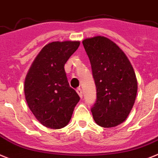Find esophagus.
Returning <instances> with one entry per match:
<instances>
[{
    "label": "esophagus",
    "mask_w": 158,
    "mask_h": 158,
    "mask_svg": "<svg viewBox=\"0 0 158 158\" xmlns=\"http://www.w3.org/2000/svg\"><path fill=\"white\" fill-rule=\"evenodd\" d=\"M77 93L78 94V95L80 96V98H82L83 94H82V89H81V88L77 89Z\"/></svg>",
    "instance_id": "34e87169"
}]
</instances>
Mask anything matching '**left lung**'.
<instances>
[{
	"label": "left lung",
	"mask_w": 158,
	"mask_h": 158,
	"mask_svg": "<svg viewBox=\"0 0 158 158\" xmlns=\"http://www.w3.org/2000/svg\"><path fill=\"white\" fill-rule=\"evenodd\" d=\"M97 88L91 108L96 123L105 128L121 124L131 111L137 92L135 73L129 59L110 39L94 37L82 41Z\"/></svg>",
	"instance_id": "obj_1"
}]
</instances>
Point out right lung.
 <instances>
[{"mask_svg":"<svg viewBox=\"0 0 158 158\" xmlns=\"http://www.w3.org/2000/svg\"><path fill=\"white\" fill-rule=\"evenodd\" d=\"M79 45V41H54L46 44L27 74L25 99L33 115L45 127L66 126L80 101L77 93L69 86L64 69Z\"/></svg>","mask_w":158,"mask_h":158,"instance_id":"add662e5","label":"right lung"}]
</instances>
